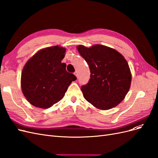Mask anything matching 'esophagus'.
I'll return each instance as SVG.
<instances>
[{
	"label": "esophagus",
	"mask_w": 158,
	"mask_h": 158,
	"mask_svg": "<svg viewBox=\"0 0 158 158\" xmlns=\"http://www.w3.org/2000/svg\"><path fill=\"white\" fill-rule=\"evenodd\" d=\"M74 74L76 75V77H77V78H78V72H77V71H76V72H75V73H74Z\"/></svg>",
	"instance_id": "1"
}]
</instances>
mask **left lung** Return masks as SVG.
I'll return each mask as SVG.
<instances>
[{
    "mask_svg": "<svg viewBox=\"0 0 158 158\" xmlns=\"http://www.w3.org/2000/svg\"><path fill=\"white\" fill-rule=\"evenodd\" d=\"M77 49L90 70L89 82L81 87L84 98L99 109L117 106L131 87V70L125 59L116 50L102 45L90 48L79 45Z\"/></svg>",
    "mask_w": 158,
    "mask_h": 158,
    "instance_id": "left-lung-1",
    "label": "left lung"
}]
</instances>
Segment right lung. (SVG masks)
Masks as SVG:
<instances>
[{
  "mask_svg": "<svg viewBox=\"0 0 158 158\" xmlns=\"http://www.w3.org/2000/svg\"><path fill=\"white\" fill-rule=\"evenodd\" d=\"M66 49L54 46L38 51L23 69L21 86L24 96L31 105L47 109L63 99L76 76L62 63Z\"/></svg>",
  "mask_w": 158,
  "mask_h": 158,
  "instance_id": "obj_1",
  "label": "right lung"
}]
</instances>
